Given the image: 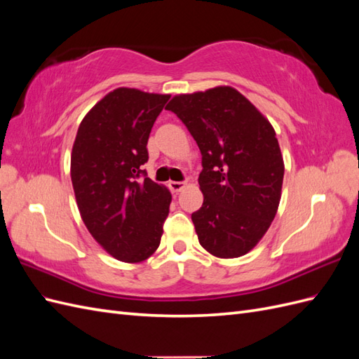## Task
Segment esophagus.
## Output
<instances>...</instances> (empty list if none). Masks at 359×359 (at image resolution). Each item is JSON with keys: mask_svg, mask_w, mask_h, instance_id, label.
Masks as SVG:
<instances>
[{"mask_svg": "<svg viewBox=\"0 0 359 359\" xmlns=\"http://www.w3.org/2000/svg\"><path fill=\"white\" fill-rule=\"evenodd\" d=\"M186 186H187V182H184V181H169V189L173 193H178V191L184 190L186 189Z\"/></svg>", "mask_w": 359, "mask_h": 359, "instance_id": "esophagus-1", "label": "esophagus"}]
</instances>
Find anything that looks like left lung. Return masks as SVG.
<instances>
[{
    "mask_svg": "<svg viewBox=\"0 0 359 359\" xmlns=\"http://www.w3.org/2000/svg\"><path fill=\"white\" fill-rule=\"evenodd\" d=\"M202 154L201 210L191 214L201 245L215 257L247 255L278 210L285 163L276 130L232 86L175 95L166 106Z\"/></svg>",
    "mask_w": 359,
    "mask_h": 359,
    "instance_id": "8db88e82",
    "label": "left lung"
}]
</instances>
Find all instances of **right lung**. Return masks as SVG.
Returning <instances> with one entry per match:
<instances>
[{
    "instance_id": "right-lung-1",
    "label": "right lung",
    "mask_w": 359,
    "mask_h": 359,
    "mask_svg": "<svg viewBox=\"0 0 359 359\" xmlns=\"http://www.w3.org/2000/svg\"><path fill=\"white\" fill-rule=\"evenodd\" d=\"M169 99L121 86L94 104L76 133L70 161L76 203L94 240L121 262H142L160 245L172 194L140 166Z\"/></svg>"
}]
</instances>
